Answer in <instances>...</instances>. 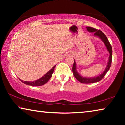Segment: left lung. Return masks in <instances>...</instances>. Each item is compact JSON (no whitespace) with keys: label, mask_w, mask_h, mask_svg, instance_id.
<instances>
[{"label":"left lung","mask_w":125,"mask_h":125,"mask_svg":"<svg viewBox=\"0 0 125 125\" xmlns=\"http://www.w3.org/2000/svg\"><path fill=\"white\" fill-rule=\"evenodd\" d=\"M87 30L89 32H94V35L95 36H97L101 39L102 42H104L105 45L106 47L107 51H109V61L107 62V65L105 71H104L103 73H102L101 74L99 75V76L97 77H84L80 76L79 73L77 72L76 70V61H74V64H73V67H72V72L73 74L75 77V78L78 80V81H80V83H97V82L100 81V80H101L102 78H104V77L105 76V74H106L107 71H109L110 69L111 64H112V47L111 46L110 42H109L108 39H107V37L106 36V35L102 32L101 31L98 30L97 29L92 28L90 27H86Z\"/></svg>","instance_id":"8db88e82"}]
</instances>
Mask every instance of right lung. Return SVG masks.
Wrapping results in <instances>:
<instances>
[{"label":"right lung","mask_w":125,"mask_h":125,"mask_svg":"<svg viewBox=\"0 0 125 125\" xmlns=\"http://www.w3.org/2000/svg\"><path fill=\"white\" fill-rule=\"evenodd\" d=\"M55 66H54L52 69L48 72L46 74L42 77V78H39V79L36 80V81H24L23 80H20L22 83H23L24 84H26L27 85H30V86H42L45 84L48 81V80L50 79L51 77L52 76L53 73L54 69L55 68Z\"/></svg>","instance_id":"add662e5"}]
</instances>
